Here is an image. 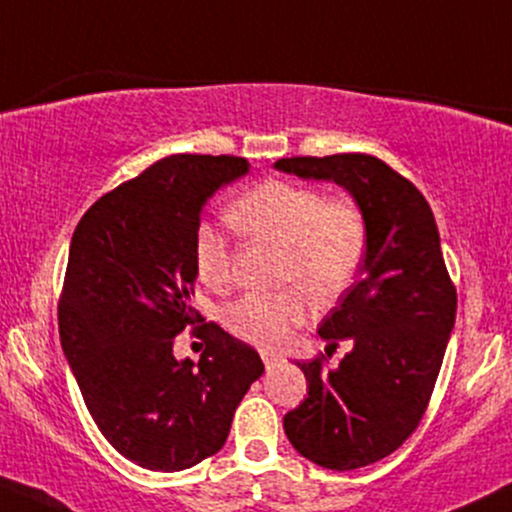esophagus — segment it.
I'll return each mask as SVG.
<instances>
[{
	"instance_id": "34e87169",
	"label": "esophagus",
	"mask_w": 512,
	"mask_h": 512,
	"mask_svg": "<svg viewBox=\"0 0 512 512\" xmlns=\"http://www.w3.org/2000/svg\"><path fill=\"white\" fill-rule=\"evenodd\" d=\"M262 362H264V367H274L276 365V362H279L281 360V355L279 353H274V350H262Z\"/></svg>"
}]
</instances>
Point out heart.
<instances>
[{
	"instance_id": "obj_1",
	"label": "heart",
	"mask_w": 512,
	"mask_h": 512,
	"mask_svg": "<svg viewBox=\"0 0 512 512\" xmlns=\"http://www.w3.org/2000/svg\"><path fill=\"white\" fill-rule=\"evenodd\" d=\"M229 217L245 236L281 245L279 293H250L226 310L233 334L257 346H279L312 312V298L334 300L355 281L367 255V219L350 197H331L305 183H257L233 202ZM195 274L212 291L233 281L231 240L202 221L193 236Z\"/></svg>"
}]
</instances>
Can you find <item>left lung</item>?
Returning a JSON list of instances; mask_svg holds the SVG:
<instances>
[{
    "label": "left lung",
    "instance_id": "1",
    "mask_svg": "<svg viewBox=\"0 0 512 512\" xmlns=\"http://www.w3.org/2000/svg\"><path fill=\"white\" fill-rule=\"evenodd\" d=\"M279 171L334 181L367 219L360 279L319 324L336 350L353 343L336 367L324 355L298 362L307 398L283 417L288 441L329 470L377 463L422 422L455 324L458 295L441 255L432 207L405 176L379 157H291Z\"/></svg>",
    "mask_w": 512,
    "mask_h": 512
}]
</instances>
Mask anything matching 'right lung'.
Masks as SVG:
<instances>
[{"instance_id":"obj_1","label":"right lung","mask_w":512,"mask_h":512,"mask_svg":"<svg viewBox=\"0 0 512 512\" xmlns=\"http://www.w3.org/2000/svg\"><path fill=\"white\" fill-rule=\"evenodd\" d=\"M250 164L231 155H171L102 195L71 238L59 336L92 420L123 458L157 472L188 470L219 451L233 412L264 365L214 322L195 366L175 336L202 322L193 236L207 197Z\"/></svg>"}]
</instances>
